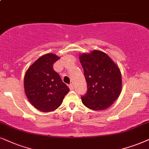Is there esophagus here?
<instances>
[{"label":"esophagus","mask_w":149,"mask_h":149,"mask_svg":"<svg viewBox=\"0 0 149 149\" xmlns=\"http://www.w3.org/2000/svg\"><path fill=\"white\" fill-rule=\"evenodd\" d=\"M69 88H70V89L71 90V91H72V90H73V88H74V87H73V84H70V85H69Z\"/></svg>","instance_id":"obj_1"}]
</instances>
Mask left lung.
I'll use <instances>...</instances> for the list:
<instances>
[{
	"instance_id": "8db88e82",
	"label": "left lung",
	"mask_w": 149,
	"mask_h": 149,
	"mask_svg": "<svg viewBox=\"0 0 149 149\" xmlns=\"http://www.w3.org/2000/svg\"><path fill=\"white\" fill-rule=\"evenodd\" d=\"M88 91L81 97L83 104L93 111L110 107L118 98L122 87L119 67L105 52L100 50L79 55Z\"/></svg>"
}]
</instances>
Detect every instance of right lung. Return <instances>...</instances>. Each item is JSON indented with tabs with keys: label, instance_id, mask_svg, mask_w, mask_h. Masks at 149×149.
Instances as JSON below:
<instances>
[{
	"label": "right lung",
	"instance_id": "1",
	"mask_svg": "<svg viewBox=\"0 0 149 149\" xmlns=\"http://www.w3.org/2000/svg\"><path fill=\"white\" fill-rule=\"evenodd\" d=\"M59 58L52 53L43 55L29 67L24 77L27 99L34 108L43 113L59 107L70 91L53 69V64Z\"/></svg>",
	"mask_w": 149,
	"mask_h": 149
}]
</instances>
